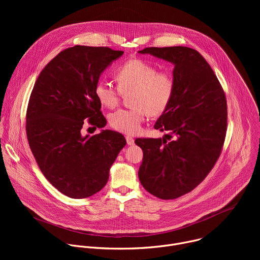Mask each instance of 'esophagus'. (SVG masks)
Masks as SVG:
<instances>
[{
	"label": "esophagus",
	"mask_w": 260,
	"mask_h": 260,
	"mask_svg": "<svg viewBox=\"0 0 260 260\" xmlns=\"http://www.w3.org/2000/svg\"><path fill=\"white\" fill-rule=\"evenodd\" d=\"M126 143H127V145H134L135 144V140H134V138H132V137H129V136H126Z\"/></svg>",
	"instance_id": "obj_1"
}]
</instances>
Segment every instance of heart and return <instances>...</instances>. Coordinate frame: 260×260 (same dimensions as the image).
Masks as SVG:
<instances>
[{"label": "heart", "mask_w": 260, "mask_h": 260, "mask_svg": "<svg viewBox=\"0 0 260 260\" xmlns=\"http://www.w3.org/2000/svg\"><path fill=\"white\" fill-rule=\"evenodd\" d=\"M117 86L100 80L94 86L99 102L114 108L122 94H129V109H120L110 116V124L116 131L135 135L141 131L147 115L159 116L169 107L175 91V80L169 72H157L155 66L142 59H129L115 74Z\"/></svg>", "instance_id": "b5f03b06"}]
</instances>
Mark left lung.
<instances>
[{"mask_svg":"<svg viewBox=\"0 0 260 260\" xmlns=\"http://www.w3.org/2000/svg\"><path fill=\"white\" fill-rule=\"evenodd\" d=\"M139 53L174 64V95L154 125L169 134L135 141L143 150L138 173L143 187L158 199L174 200L194 189L219 158L226 135V99L214 71L197 50L148 47Z\"/></svg>","mask_w":260,"mask_h":260,"instance_id":"1","label":"left lung"}]
</instances>
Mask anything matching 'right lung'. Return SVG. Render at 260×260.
I'll return each mask as SVG.
<instances>
[{"label":"right lung","instance_id":"obj_1","mask_svg":"<svg viewBox=\"0 0 260 260\" xmlns=\"http://www.w3.org/2000/svg\"><path fill=\"white\" fill-rule=\"evenodd\" d=\"M122 54L109 47L67 48L46 64L31 90L25 124L29 148L45 178L71 199L99 192L126 144L121 134L109 129L81 135L85 120L106 125L94 86Z\"/></svg>","mask_w":260,"mask_h":260}]
</instances>
